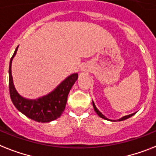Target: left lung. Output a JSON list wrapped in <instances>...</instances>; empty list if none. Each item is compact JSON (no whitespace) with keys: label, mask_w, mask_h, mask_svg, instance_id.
I'll return each mask as SVG.
<instances>
[{"label":"left lung","mask_w":156,"mask_h":156,"mask_svg":"<svg viewBox=\"0 0 156 156\" xmlns=\"http://www.w3.org/2000/svg\"><path fill=\"white\" fill-rule=\"evenodd\" d=\"M93 107H94V111H95V112L97 114H98V116H99V117H101V118H102V119H107V120H109L108 119H107V118H106L104 116V115H102V113H101V112H100L99 111H98V109L96 108V107H95V105H94V102H93ZM135 113H133V114H131V115H126V116H124V117H122V118H121V119H119V121H122V120H125V119H128V118H130V117H131V116H132V115H135Z\"/></svg>","instance_id":"left-lung-1"}]
</instances>
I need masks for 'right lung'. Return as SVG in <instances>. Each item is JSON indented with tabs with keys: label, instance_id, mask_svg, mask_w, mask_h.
<instances>
[{
	"label": "right lung",
	"instance_id": "obj_1",
	"mask_svg": "<svg viewBox=\"0 0 156 156\" xmlns=\"http://www.w3.org/2000/svg\"><path fill=\"white\" fill-rule=\"evenodd\" d=\"M17 48L10 59L9 69V88L12 103L19 111L31 119L39 122H49L57 119L65 110L69 92L78 79V74H73L66 78L51 93L37 99H27L17 93L12 82L11 74L12 60L16 54Z\"/></svg>",
	"mask_w": 156,
	"mask_h": 156
}]
</instances>
